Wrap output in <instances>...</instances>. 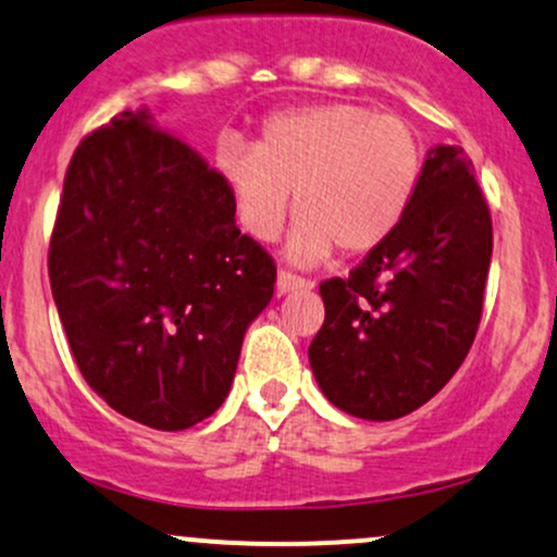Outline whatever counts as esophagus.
<instances>
[{"label": "esophagus", "mask_w": 557, "mask_h": 557, "mask_svg": "<svg viewBox=\"0 0 557 557\" xmlns=\"http://www.w3.org/2000/svg\"><path fill=\"white\" fill-rule=\"evenodd\" d=\"M309 277H300L296 272H287V270H280L277 272V290L280 293H290V290H298V287H311Z\"/></svg>", "instance_id": "esophagus-1"}]
</instances>
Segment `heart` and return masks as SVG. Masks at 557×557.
Listing matches in <instances>:
<instances>
[{"label": "heart", "instance_id": "b5f03b06", "mask_svg": "<svg viewBox=\"0 0 557 557\" xmlns=\"http://www.w3.org/2000/svg\"><path fill=\"white\" fill-rule=\"evenodd\" d=\"M214 164L240 227L270 240L296 190L290 253L298 261L367 253L400 225L424 168L419 133L356 101L298 107L264 120L259 144L225 136Z\"/></svg>", "mask_w": 557, "mask_h": 557}]
</instances>
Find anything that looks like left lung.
Returning a JSON list of instances; mask_svg holds the SVG:
<instances>
[{"label": "left lung", "instance_id": "left-lung-1", "mask_svg": "<svg viewBox=\"0 0 557 557\" xmlns=\"http://www.w3.org/2000/svg\"><path fill=\"white\" fill-rule=\"evenodd\" d=\"M492 257V216L461 146L426 154L400 225L348 277L319 285L324 324L309 345L330 403L369 421L417 411L474 343Z\"/></svg>", "mask_w": 557, "mask_h": 557}]
</instances>
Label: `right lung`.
<instances>
[{
    "mask_svg": "<svg viewBox=\"0 0 557 557\" xmlns=\"http://www.w3.org/2000/svg\"><path fill=\"white\" fill-rule=\"evenodd\" d=\"M49 280L83 380L151 430L212 417L277 267L240 235L220 172L190 144L120 112L75 149Z\"/></svg>",
    "mask_w": 557,
    "mask_h": 557,
    "instance_id": "add662e5",
    "label": "right lung"
}]
</instances>
